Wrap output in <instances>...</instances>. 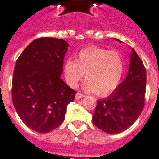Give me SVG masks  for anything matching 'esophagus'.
Here are the masks:
<instances>
[{
	"label": "esophagus",
	"mask_w": 159,
	"mask_h": 159,
	"mask_svg": "<svg viewBox=\"0 0 159 159\" xmlns=\"http://www.w3.org/2000/svg\"><path fill=\"white\" fill-rule=\"evenodd\" d=\"M84 97H85V95H84L83 93H79V92H78V93L75 94V99L76 100H78V99H80L81 98H84Z\"/></svg>",
	"instance_id": "obj_1"
}]
</instances>
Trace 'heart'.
<instances>
[{
	"instance_id": "obj_1",
	"label": "heart",
	"mask_w": 159,
	"mask_h": 159,
	"mask_svg": "<svg viewBox=\"0 0 159 159\" xmlns=\"http://www.w3.org/2000/svg\"><path fill=\"white\" fill-rule=\"evenodd\" d=\"M125 61L118 51L92 46L78 52L76 61H66L63 74L70 87L76 88L85 73L83 86L86 90L105 96L114 90L121 82Z\"/></svg>"
}]
</instances>
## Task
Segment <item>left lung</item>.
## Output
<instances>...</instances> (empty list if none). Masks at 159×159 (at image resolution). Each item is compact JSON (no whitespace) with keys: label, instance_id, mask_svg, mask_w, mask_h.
<instances>
[{"label":"left lung","instance_id":"1","mask_svg":"<svg viewBox=\"0 0 159 159\" xmlns=\"http://www.w3.org/2000/svg\"><path fill=\"white\" fill-rule=\"evenodd\" d=\"M133 50L129 73L114 93L97 101L92 121L107 134H118L133 125L145 105L146 71L141 58Z\"/></svg>","mask_w":159,"mask_h":159}]
</instances>
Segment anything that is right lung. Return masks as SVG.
<instances>
[{"mask_svg":"<svg viewBox=\"0 0 159 159\" xmlns=\"http://www.w3.org/2000/svg\"><path fill=\"white\" fill-rule=\"evenodd\" d=\"M68 43L41 38L26 47L16 60L12 85L13 106L22 121L38 133L62 123L76 91L60 78Z\"/></svg>","mask_w":159,"mask_h":159,"instance_id":"add662e5","label":"right lung"}]
</instances>
